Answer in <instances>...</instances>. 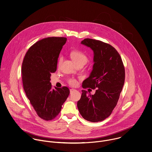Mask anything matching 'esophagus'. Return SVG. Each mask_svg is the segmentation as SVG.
<instances>
[{
	"instance_id": "esophagus-1",
	"label": "esophagus",
	"mask_w": 152,
	"mask_h": 152,
	"mask_svg": "<svg viewBox=\"0 0 152 152\" xmlns=\"http://www.w3.org/2000/svg\"><path fill=\"white\" fill-rule=\"evenodd\" d=\"M74 91H75V89H70V93H73Z\"/></svg>"
}]
</instances>
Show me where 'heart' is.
<instances>
[{"label": "heart", "mask_w": 152, "mask_h": 152, "mask_svg": "<svg viewBox=\"0 0 152 152\" xmlns=\"http://www.w3.org/2000/svg\"><path fill=\"white\" fill-rule=\"evenodd\" d=\"M70 56L76 64L82 63V64H85L88 61V56L84 53H83V52H82L79 50H73V51H72L70 52ZM62 59H63L62 56H60L59 59V63L61 61ZM69 83L70 85L75 86L77 84V81L75 79H71L69 80Z\"/></svg>", "instance_id": "heart-1"}]
</instances>
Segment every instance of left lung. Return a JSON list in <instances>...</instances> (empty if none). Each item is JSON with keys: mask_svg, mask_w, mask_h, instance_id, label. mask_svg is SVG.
<instances>
[{"mask_svg": "<svg viewBox=\"0 0 152 152\" xmlns=\"http://www.w3.org/2000/svg\"><path fill=\"white\" fill-rule=\"evenodd\" d=\"M81 43L89 47L94 54L93 69L82 87L96 90L94 94L82 90L77 107L85 120L102 121L117 104L124 83V67L119 53L110 45L88 38Z\"/></svg>", "mask_w": 152, "mask_h": 152, "instance_id": "8db88e82", "label": "left lung"}]
</instances>
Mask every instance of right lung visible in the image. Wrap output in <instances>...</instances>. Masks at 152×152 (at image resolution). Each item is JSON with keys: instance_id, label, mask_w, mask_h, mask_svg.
<instances>
[{"instance_id": "add662e5", "label": "right lung", "mask_w": 152, "mask_h": 152, "mask_svg": "<svg viewBox=\"0 0 152 152\" xmlns=\"http://www.w3.org/2000/svg\"><path fill=\"white\" fill-rule=\"evenodd\" d=\"M67 39L49 37L39 40L26 52L22 66L24 91L37 115L50 121L60 113L67 99L68 88L52 87L51 73L57 69L58 59Z\"/></svg>"}]
</instances>
